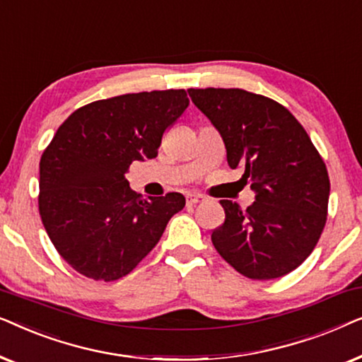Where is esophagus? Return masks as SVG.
Instances as JSON below:
<instances>
[{
    "label": "esophagus",
    "mask_w": 362,
    "mask_h": 362,
    "mask_svg": "<svg viewBox=\"0 0 362 362\" xmlns=\"http://www.w3.org/2000/svg\"><path fill=\"white\" fill-rule=\"evenodd\" d=\"M201 201H204V199H202V196H199V194L187 196V206H196L197 202H201Z\"/></svg>",
    "instance_id": "1"
}]
</instances>
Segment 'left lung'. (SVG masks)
I'll use <instances>...</instances> for the list:
<instances>
[{
    "mask_svg": "<svg viewBox=\"0 0 362 362\" xmlns=\"http://www.w3.org/2000/svg\"><path fill=\"white\" fill-rule=\"evenodd\" d=\"M221 133L232 170L242 168L255 202L242 211L222 199L226 221L211 239L247 279L290 274L318 244L326 224L329 177L308 133L279 102L242 88H187Z\"/></svg>",
    "mask_w": 362,
    "mask_h": 362,
    "instance_id": "obj_1",
    "label": "left lung"
}]
</instances>
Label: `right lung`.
<instances>
[{
	"instance_id": "add662e5",
	"label": "right lung",
	"mask_w": 362,
	"mask_h": 362,
	"mask_svg": "<svg viewBox=\"0 0 362 362\" xmlns=\"http://www.w3.org/2000/svg\"><path fill=\"white\" fill-rule=\"evenodd\" d=\"M189 105L186 90L125 93L77 108L39 163V214L59 255L92 280L130 274L186 204L180 192L140 199L125 175L156 158Z\"/></svg>"
}]
</instances>
